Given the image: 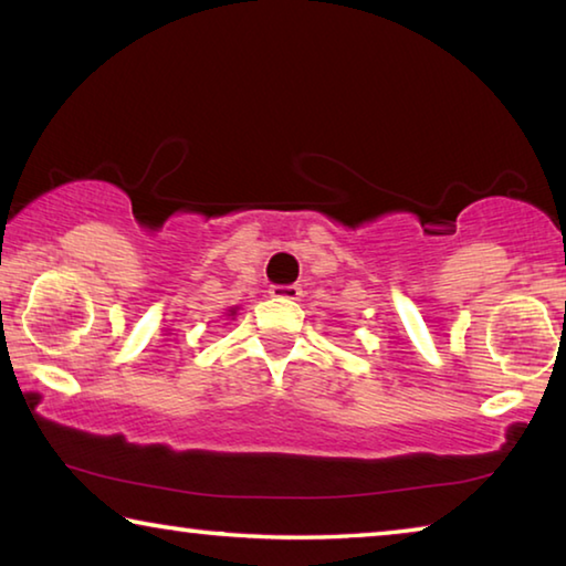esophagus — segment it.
I'll use <instances>...</instances> for the list:
<instances>
[{"label": "esophagus", "mask_w": 566, "mask_h": 566, "mask_svg": "<svg viewBox=\"0 0 566 566\" xmlns=\"http://www.w3.org/2000/svg\"><path fill=\"white\" fill-rule=\"evenodd\" d=\"M270 294L274 296V300H300L302 290L296 284H274Z\"/></svg>", "instance_id": "34e87169"}]
</instances>
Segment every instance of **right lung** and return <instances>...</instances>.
I'll list each match as a JSON object with an SVG mask.
<instances>
[{"label": "right lung", "mask_w": 566, "mask_h": 566, "mask_svg": "<svg viewBox=\"0 0 566 566\" xmlns=\"http://www.w3.org/2000/svg\"><path fill=\"white\" fill-rule=\"evenodd\" d=\"M232 314H234V310H232Z\"/></svg>", "instance_id": "1"}]
</instances>
